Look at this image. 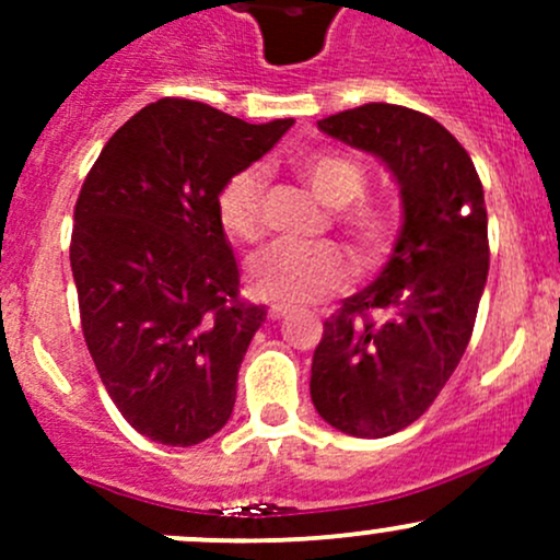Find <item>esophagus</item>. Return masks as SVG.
Listing matches in <instances>:
<instances>
[{
	"label": "esophagus",
	"mask_w": 560,
	"mask_h": 560,
	"mask_svg": "<svg viewBox=\"0 0 560 560\" xmlns=\"http://www.w3.org/2000/svg\"><path fill=\"white\" fill-rule=\"evenodd\" d=\"M292 308L290 306H284V303H273V306L268 308V314H270V319H284L287 314H290Z\"/></svg>",
	"instance_id": "obj_1"
}]
</instances>
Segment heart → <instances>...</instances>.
I'll list each match as a JSON object with an SVG mask.
<instances>
[{"label": "heart", "instance_id": "b5f03b06", "mask_svg": "<svg viewBox=\"0 0 560 560\" xmlns=\"http://www.w3.org/2000/svg\"><path fill=\"white\" fill-rule=\"evenodd\" d=\"M301 175L327 208H336V228L354 259L363 268H376L395 244L398 222L387 206L363 200L369 191L365 167L341 151H322L301 162ZM217 217L224 233L241 244H257L262 238L265 173L259 167L238 171L219 186ZM246 279L254 295L265 301L314 303L347 287L349 265L341 248L330 244H273L254 254Z\"/></svg>", "mask_w": 560, "mask_h": 560}]
</instances>
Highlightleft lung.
I'll use <instances>...</instances> for the list:
<instances>
[{"mask_svg":"<svg viewBox=\"0 0 560 560\" xmlns=\"http://www.w3.org/2000/svg\"><path fill=\"white\" fill-rule=\"evenodd\" d=\"M319 129L380 156L404 200L393 257L327 316L312 363L322 420L382 439L425 415L468 347L490 268L482 180L453 135L411 107L369 103Z\"/></svg>","mask_w":560,"mask_h":560,"instance_id":"obj_1","label":"left lung"}]
</instances>
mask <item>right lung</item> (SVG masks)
<instances>
[{
	"label": "right lung",
	"instance_id": "obj_1",
	"mask_svg": "<svg viewBox=\"0 0 560 560\" xmlns=\"http://www.w3.org/2000/svg\"><path fill=\"white\" fill-rule=\"evenodd\" d=\"M290 127L165 97L116 129L83 180L70 241L83 338L116 409L151 442L191 447L233 415L265 306L241 301L217 191Z\"/></svg>",
	"mask_w": 560,
	"mask_h": 560
}]
</instances>
